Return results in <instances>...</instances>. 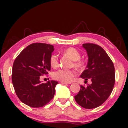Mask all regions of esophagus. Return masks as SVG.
<instances>
[{
  "mask_svg": "<svg viewBox=\"0 0 128 128\" xmlns=\"http://www.w3.org/2000/svg\"><path fill=\"white\" fill-rule=\"evenodd\" d=\"M61 84H70L71 83H68V82H61Z\"/></svg>",
  "mask_w": 128,
  "mask_h": 128,
  "instance_id": "1",
  "label": "esophagus"
}]
</instances>
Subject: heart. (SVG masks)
Segmentation results:
<instances>
[{
    "mask_svg": "<svg viewBox=\"0 0 128 128\" xmlns=\"http://www.w3.org/2000/svg\"><path fill=\"white\" fill-rule=\"evenodd\" d=\"M64 55L68 56L74 61V66L78 68H81L84 66V63L80 60V54L78 50L73 48H68L64 50ZM49 62L52 67H56L58 65V57L56 54L50 56ZM76 74L74 70H67L60 68L53 73V78L56 80H60L64 82H70L72 80L73 76Z\"/></svg>",
    "mask_w": 128,
    "mask_h": 128,
    "instance_id": "b5f03b06",
    "label": "heart"
}]
</instances>
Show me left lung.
<instances>
[{
    "instance_id": "8db88e82",
    "label": "left lung",
    "mask_w": 128,
    "mask_h": 128,
    "mask_svg": "<svg viewBox=\"0 0 128 128\" xmlns=\"http://www.w3.org/2000/svg\"><path fill=\"white\" fill-rule=\"evenodd\" d=\"M88 56L86 68L80 78L92 79V84L80 86L74 96L78 105L86 109H92L104 104L109 98L115 83V69L112 60L102 47L94 43L83 44Z\"/></svg>"
}]
</instances>
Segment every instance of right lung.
I'll return each mask as SVG.
<instances>
[{"label":"right lung","instance_id":"right-lung-1","mask_svg":"<svg viewBox=\"0 0 128 128\" xmlns=\"http://www.w3.org/2000/svg\"><path fill=\"white\" fill-rule=\"evenodd\" d=\"M54 46L36 42L29 45L17 56L13 63L12 82L18 99L33 108L42 107L54 97L55 80L41 83L40 76L50 70L49 59Z\"/></svg>","mask_w":128,"mask_h":128}]
</instances>
